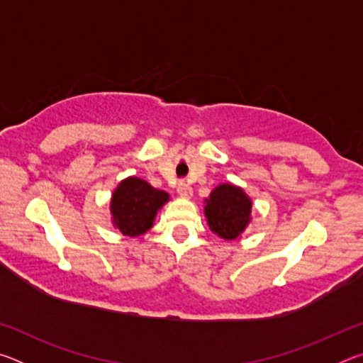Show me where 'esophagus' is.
<instances>
[{"label":"esophagus","mask_w":363,"mask_h":363,"mask_svg":"<svg viewBox=\"0 0 363 363\" xmlns=\"http://www.w3.org/2000/svg\"><path fill=\"white\" fill-rule=\"evenodd\" d=\"M177 194H179L182 199H190V196H192V187L186 182H181L179 186H177Z\"/></svg>","instance_id":"34e87169"}]
</instances>
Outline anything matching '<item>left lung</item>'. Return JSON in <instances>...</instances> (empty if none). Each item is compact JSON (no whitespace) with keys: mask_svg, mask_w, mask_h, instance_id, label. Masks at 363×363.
<instances>
[{"mask_svg":"<svg viewBox=\"0 0 363 363\" xmlns=\"http://www.w3.org/2000/svg\"><path fill=\"white\" fill-rule=\"evenodd\" d=\"M205 216L211 232L225 240H235L250 224L251 200L243 189L220 184L205 200Z\"/></svg>","mask_w":363,"mask_h":363,"instance_id":"1","label":"left lung"}]
</instances>
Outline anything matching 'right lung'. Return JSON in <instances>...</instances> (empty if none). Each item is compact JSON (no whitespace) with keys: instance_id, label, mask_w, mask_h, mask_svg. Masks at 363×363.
I'll return each mask as SVG.
<instances>
[{"instance_id":"1","label":"right lung","mask_w":363,"mask_h":363,"mask_svg":"<svg viewBox=\"0 0 363 363\" xmlns=\"http://www.w3.org/2000/svg\"><path fill=\"white\" fill-rule=\"evenodd\" d=\"M169 200L163 190L153 189L139 177H126L118 184L110 200L113 225L123 235H143L153 225L157 211Z\"/></svg>"}]
</instances>
